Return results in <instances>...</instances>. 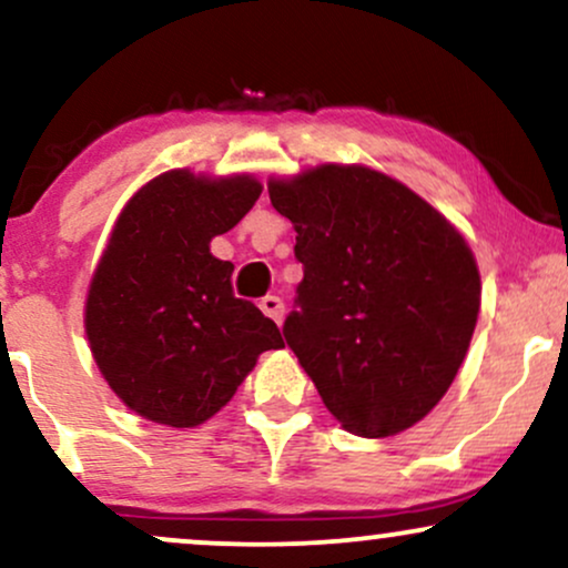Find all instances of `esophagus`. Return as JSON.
<instances>
[{
    "label": "esophagus",
    "instance_id": "34e87169",
    "mask_svg": "<svg viewBox=\"0 0 568 568\" xmlns=\"http://www.w3.org/2000/svg\"><path fill=\"white\" fill-rule=\"evenodd\" d=\"M258 310H262L266 317H272L275 320V323L280 325L283 323V312H285V304H283V298L280 296H264L262 302H258Z\"/></svg>",
    "mask_w": 568,
    "mask_h": 568
}]
</instances>
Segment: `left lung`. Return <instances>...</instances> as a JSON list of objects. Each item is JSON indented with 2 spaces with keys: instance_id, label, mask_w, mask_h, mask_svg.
Instances as JSON below:
<instances>
[{
  "instance_id": "obj_1",
  "label": "left lung",
  "mask_w": 568,
  "mask_h": 568,
  "mask_svg": "<svg viewBox=\"0 0 568 568\" xmlns=\"http://www.w3.org/2000/svg\"><path fill=\"white\" fill-rule=\"evenodd\" d=\"M304 264L283 336L346 432L384 439L426 418L474 336L481 277L466 237L407 184L323 163L270 180Z\"/></svg>"
}]
</instances>
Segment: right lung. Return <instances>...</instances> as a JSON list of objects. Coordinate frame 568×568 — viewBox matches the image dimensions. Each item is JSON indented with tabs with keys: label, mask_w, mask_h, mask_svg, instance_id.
I'll list each match as a JSON object with an SVG mask.
<instances>
[{
	"label": "right lung",
	"mask_w": 568,
	"mask_h": 568,
	"mask_svg": "<svg viewBox=\"0 0 568 568\" xmlns=\"http://www.w3.org/2000/svg\"><path fill=\"white\" fill-rule=\"evenodd\" d=\"M258 195L251 174L172 169L142 184L115 219L89 283L84 327L102 378L142 418L201 426L258 354L283 346L277 325L232 293L235 266L209 248Z\"/></svg>",
	"instance_id": "1"
}]
</instances>
